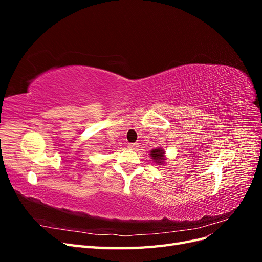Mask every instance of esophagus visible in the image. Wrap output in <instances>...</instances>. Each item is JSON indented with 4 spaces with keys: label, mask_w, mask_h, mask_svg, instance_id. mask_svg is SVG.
<instances>
[{
    "label": "esophagus",
    "mask_w": 262,
    "mask_h": 262,
    "mask_svg": "<svg viewBox=\"0 0 262 262\" xmlns=\"http://www.w3.org/2000/svg\"><path fill=\"white\" fill-rule=\"evenodd\" d=\"M128 147L131 149H136L138 147V143H128Z\"/></svg>",
    "instance_id": "34e87169"
}]
</instances>
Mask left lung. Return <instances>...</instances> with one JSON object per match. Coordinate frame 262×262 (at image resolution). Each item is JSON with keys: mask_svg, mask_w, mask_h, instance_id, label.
<instances>
[{"mask_svg": "<svg viewBox=\"0 0 262 262\" xmlns=\"http://www.w3.org/2000/svg\"><path fill=\"white\" fill-rule=\"evenodd\" d=\"M164 149L162 148H155L150 150V156L153 157L155 163H162L164 161Z\"/></svg>", "mask_w": 262, "mask_h": 262, "instance_id": "1", "label": "left lung"}]
</instances>
